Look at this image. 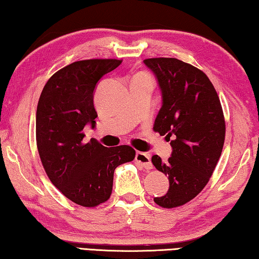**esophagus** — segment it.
<instances>
[{"instance_id":"esophagus-1","label":"esophagus","mask_w":259,"mask_h":259,"mask_svg":"<svg viewBox=\"0 0 259 259\" xmlns=\"http://www.w3.org/2000/svg\"><path fill=\"white\" fill-rule=\"evenodd\" d=\"M135 160L137 161L138 163L143 166V168H145L147 170L153 168V164L151 162V156H150V154H147V153L137 152V153H136Z\"/></svg>"}]
</instances>
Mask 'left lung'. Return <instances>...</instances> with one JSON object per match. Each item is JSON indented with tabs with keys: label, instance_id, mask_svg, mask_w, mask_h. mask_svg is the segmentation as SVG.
<instances>
[{
	"label": "left lung",
	"instance_id": "8db88e82",
	"mask_svg": "<svg viewBox=\"0 0 259 259\" xmlns=\"http://www.w3.org/2000/svg\"><path fill=\"white\" fill-rule=\"evenodd\" d=\"M144 64L161 91L154 130L171 138L172 148L165 162L152 156L155 168L169 179L168 192L154 202L163 208L179 207L194 199L211 177L224 145V115L216 90L202 71L176 58H150Z\"/></svg>",
	"mask_w": 259,
	"mask_h": 259
}]
</instances>
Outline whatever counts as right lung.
Segmentation results:
<instances>
[{
	"instance_id": "right-lung-1",
	"label": "right lung",
	"mask_w": 259,
	"mask_h": 259,
	"mask_svg": "<svg viewBox=\"0 0 259 259\" xmlns=\"http://www.w3.org/2000/svg\"><path fill=\"white\" fill-rule=\"evenodd\" d=\"M122 63L116 59L75 61L55 73L36 109V143L51 183L73 202L96 207L109 199L114 170L135 159L128 145L107 148L84 143L83 129L95 128L94 95L98 82Z\"/></svg>"
}]
</instances>
